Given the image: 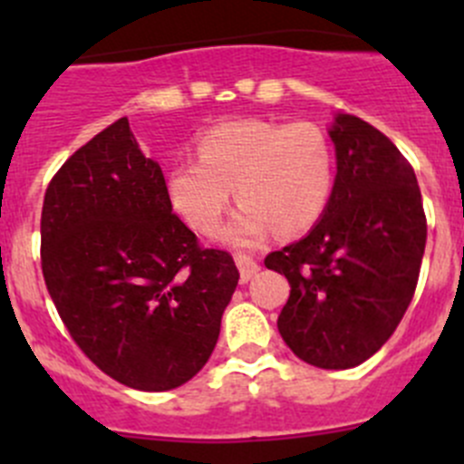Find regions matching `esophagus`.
I'll return each mask as SVG.
<instances>
[{"label": "esophagus", "mask_w": 464, "mask_h": 464, "mask_svg": "<svg viewBox=\"0 0 464 464\" xmlns=\"http://www.w3.org/2000/svg\"><path fill=\"white\" fill-rule=\"evenodd\" d=\"M236 265H237V269H240L242 283H249V280L254 278V276L258 274V269H260L258 260H256L254 256H249V254H236Z\"/></svg>", "instance_id": "obj_1"}]
</instances>
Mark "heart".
Returning a JSON list of instances; mask_svg holds the SVG:
<instances>
[{
  "label": "heart",
  "instance_id": "b5f03b06",
  "mask_svg": "<svg viewBox=\"0 0 464 464\" xmlns=\"http://www.w3.org/2000/svg\"><path fill=\"white\" fill-rule=\"evenodd\" d=\"M195 152L198 161H179L168 170V199L188 227L210 236L236 188L242 206L224 228L231 245H258L271 228L283 236L307 231L334 190V145L310 121H231L206 130Z\"/></svg>",
  "mask_w": 464,
  "mask_h": 464
}]
</instances>
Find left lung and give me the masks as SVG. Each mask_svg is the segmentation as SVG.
<instances>
[{
  "label": "left lung",
  "mask_w": 464,
  "mask_h": 464,
  "mask_svg": "<svg viewBox=\"0 0 464 464\" xmlns=\"http://www.w3.org/2000/svg\"><path fill=\"white\" fill-rule=\"evenodd\" d=\"M330 137L336 179L325 213L265 265L292 285L278 316L285 343L305 363L345 371L371 359L409 310L427 215L413 166L386 134L339 114Z\"/></svg>",
  "instance_id": "1"
}]
</instances>
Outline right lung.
I'll return each instance as SVG.
<instances>
[{
	"label": "right lung",
	"mask_w": 464,
	"mask_h": 464,
	"mask_svg": "<svg viewBox=\"0 0 464 464\" xmlns=\"http://www.w3.org/2000/svg\"><path fill=\"white\" fill-rule=\"evenodd\" d=\"M46 289L78 348L137 391H170L208 362L240 280L172 213L161 166L119 119L60 166L44 193Z\"/></svg>",
	"instance_id": "right-lung-1"
}]
</instances>
